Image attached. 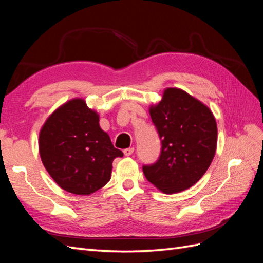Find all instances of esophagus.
Here are the masks:
<instances>
[{"mask_svg":"<svg viewBox=\"0 0 263 263\" xmlns=\"http://www.w3.org/2000/svg\"><path fill=\"white\" fill-rule=\"evenodd\" d=\"M134 150H135V149H134L133 147H132V148H126V149L123 150V153H124L125 156H130V155H133Z\"/></svg>","mask_w":263,"mask_h":263,"instance_id":"esophagus-1","label":"esophagus"}]
</instances>
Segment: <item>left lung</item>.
I'll use <instances>...</instances> for the list:
<instances>
[{
    "label": "left lung",
    "instance_id": "left-lung-1",
    "mask_svg": "<svg viewBox=\"0 0 263 263\" xmlns=\"http://www.w3.org/2000/svg\"><path fill=\"white\" fill-rule=\"evenodd\" d=\"M161 140L153 164L142 165L146 179L165 194L184 191L209 169L217 145V126L202 102L180 89L169 87L161 102L150 107Z\"/></svg>",
    "mask_w": 263,
    "mask_h": 263
}]
</instances>
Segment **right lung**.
<instances>
[{"label":"right lung","instance_id":"obj_1","mask_svg":"<svg viewBox=\"0 0 263 263\" xmlns=\"http://www.w3.org/2000/svg\"><path fill=\"white\" fill-rule=\"evenodd\" d=\"M46 170L67 192L89 195L110 179L113 160L123 157L81 99L67 102L48 117L39 134Z\"/></svg>","mask_w":263,"mask_h":263}]
</instances>
